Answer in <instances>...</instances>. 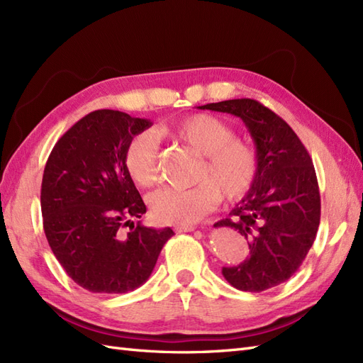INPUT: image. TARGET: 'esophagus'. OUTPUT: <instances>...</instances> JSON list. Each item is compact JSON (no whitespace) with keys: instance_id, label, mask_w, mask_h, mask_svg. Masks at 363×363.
Segmentation results:
<instances>
[{"instance_id":"obj_1","label":"esophagus","mask_w":363,"mask_h":363,"mask_svg":"<svg viewBox=\"0 0 363 363\" xmlns=\"http://www.w3.org/2000/svg\"><path fill=\"white\" fill-rule=\"evenodd\" d=\"M195 228L194 226H179V228H175V232H179V233H182V232H192Z\"/></svg>"}]
</instances>
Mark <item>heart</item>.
<instances>
[{"label":"heart","mask_w":363,"mask_h":363,"mask_svg":"<svg viewBox=\"0 0 363 363\" xmlns=\"http://www.w3.org/2000/svg\"><path fill=\"white\" fill-rule=\"evenodd\" d=\"M162 135L188 145L201 155L195 182L189 189L162 188L151 194L150 209L154 221L171 226H188L212 211L221 197L240 200L255 183L258 174V154L252 145L235 139L230 125L211 114H192L162 126ZM157 139L143 131L126 145L125 168L142 188H150L157 179Z\"/></svg>","instance_id":"obj_1"}]
</instances>
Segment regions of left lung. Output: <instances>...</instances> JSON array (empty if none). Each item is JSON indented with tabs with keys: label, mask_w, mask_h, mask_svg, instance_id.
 Listing matches in <instances>:
<instances>
[{
	"label": "left lung",
	"mask_w": 363,
	"mask_h": 363,
	"mask_svg": "<svg viewBox=\"0 0 363 363\" xmlns=\"http://www.w3.org/2000/svg\"><path fill=\"white\" fill-rule=\"evenodd\" d=\"M240 117L258 154L252 189L217 228L240 232L249 257L223 267V277L242 291L277 287L301 267L315 242L320 221V195L310 155L286 121L253 99H232L197 106Z\"/></svg>",
	"instance_id": "1"
}]
</instances>
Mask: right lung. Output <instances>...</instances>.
Masks as SVG:
<instances>
[{
	"mask_svg": "<svg viewBox=\"0 0 363 363\" xmlns=\"http://www.w3.org/2000/svg\"><path fill=\"white\" fill-rule=\"evenodd\" d=\"M151 125L122 111L97 110L76 122L48 155L41 186L45 237L67 275L88 291L140 287L174 235L171 228L133 221L146 206L125 168V150Z\"/></svg>",
	"mask_w": 363,
	"mask_h": 363,
	"instance_id": "obj_1",
	"label": "right lung"
}]
</instances>
